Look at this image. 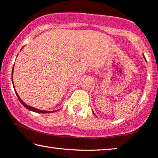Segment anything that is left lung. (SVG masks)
Here are the masks:
<instances>
[{
  "label": "left lung",
  "instance_id": "8db88e82",
  "mask_svg": "<svg viewBox=\"0 0 158 158\" xmlns=\"http://www.w3.org/2000/svg\"><path fill=\"white\" fill-rule=\"evenodd\" d=\"M144 58H145V56H144Z\"/></svg>",
  "mask_w": 158,
  "mask_h": 158
}]
</instances>
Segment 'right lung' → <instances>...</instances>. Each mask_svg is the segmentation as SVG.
Listing matches in <instances>:
<instances>
[{"label":"right lung","instance_id":"right-lung-1","mask_svg":"<svg viewBox=\"0 0 158 158\" xmlns=\"http://www.w3.org/2000/svg\"><path fill=\"white\" fill-rule=\"evenodd\" d=\"M13 70H12V77H13ZM13 78V77H12ZM13 81V80H12ZM14 90H15V94H16V95H17V97H18V98H19V100L20 101V102H21V103L23 104V105L25 106V107L26 108V109H28V110H30V111H32V112H39V113H51V112H56L57 110H56V111H46V110H38V109H35V108H34V107H32V106H29V105H28V104H26V103H24V102L21 100V99L19 97V94H17V92H16V91H15V88H14Z\"/></svg>","mask_w":158,"mask_h":158}]
</instances>
